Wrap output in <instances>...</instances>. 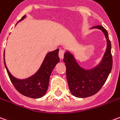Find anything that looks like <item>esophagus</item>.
<instances>
[{"label": "esophagus", "instance_id": "1", "mask_svg": "<svg viewBox=\"0 0 120 120\" xmlns=\"http://www.w3.org/2000/svg\"><path fill=\"white\" fill-rule=\"evenodd\" d=\"M64 51L62 49H60V51H59V53H58V56H59L60 59H62L64 58Z\"/></svg>", "mask_w": 120, "mask_h": 120}]
</instances>
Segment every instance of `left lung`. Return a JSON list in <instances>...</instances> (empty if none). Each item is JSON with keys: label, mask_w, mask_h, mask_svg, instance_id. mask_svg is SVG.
<instances>
[{"label": "left lung", "mask_w": 120, "mask_h": 120, "mask_svg": "<svg viewBox=\"0 0 120 120\" xmlns=\"http://www.w3.org/2000/svg\"><path fill=\"white\" fill-rule=\"evenodd\" d=\"M92 28L101 30L107 39V49L100 64L91 69H84L69 51L65 52L63 60L66 67L69 88L72 95L77 98H88L98 93L106 82L112 68L111 43L107 30L100 25Z\"/></svg>", "instance_id": "8db88e82"}]
</instances>
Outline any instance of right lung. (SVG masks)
Listing matches in <instances>:
<instances>
[{
  "mask_svg": "<svg viewBox=\"0 0 120 120\" xmlns=\"http://www.w3.org/2000/svg\"><path fill=\"white\" fill-rule=\"evenodd\" d=\"M25 17L26 15L22 17V19L19 21L25 19ZM58 51L59 49H58L55 51L48 52L46 54L38 71L32 76L25 79H18L11 74L5 63L4 52L5 68L6 69L11 82L15 89L22 95L28 98L38 99L43 97L45 94L48 89L49 78L52 71L55 66L60 61V58L58 57Z\"/></svg>",
  "mask_w": 120,
  "mask_h": 120,
  "instance_id": "1",
  "label": "right lung"
}]
</instances>
